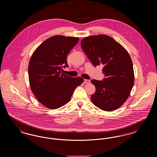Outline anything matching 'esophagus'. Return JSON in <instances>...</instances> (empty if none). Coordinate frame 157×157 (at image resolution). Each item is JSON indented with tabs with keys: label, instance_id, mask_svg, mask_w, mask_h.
Segmentation results:
<instances>
[{
	"label": "esophagus",
	"instance_id": "esophagus-1",
	"mask_svg": "<svg viewBox=\"0 0 157 157\" xmlns=\"http://www.w3.org/2000/svg\"><path fill=\"white\" fill-rule=\"evenodd\" d=\"M84 82H85V83H90V80H89V79H85L84 80Z\"/></svg>",
	"mask_w": 157,
	"mask_h": 157
}]
</instances>
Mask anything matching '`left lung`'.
<instances>
[{
  "mask_svg": "<svg viewBox=\"0 0 157 157\" xmlns=\"http://www.w3.org/2000/svg\"><path fill=\"white\" fill-rule=\"evenodd\" d=\"M81 47L94 67L103 65V81L92 79L96 88L91 101L105 111H114L125 103L134 83L133 63L127 50L106 35L90 36L81 40Z\"/></svg>",
  "mask_w": 157,
  "mask_h": 157,
  "instance_id": "obj_1",
  "label": "left lung"
}]
</instances>
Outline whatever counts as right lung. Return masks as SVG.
Here are the masks:
<instances>
[{"instance_id": "obj_1", "label": "right lung", "mask_w": 157, "mask_h": 157, "mask_svg": "<svg viewBox=\"0 0 157 157\" xmlns=\"http://www.w3.org/2000/svg\"><path fill=\"white\" fill-rule=\"evenodd\" d=\"M79 37L55 35L39 45L29 63L30 90L38 101L54 109L67 104L75 88L83 82L78 76L62 74V66L68 67L67 55L78 44Z\"/></svg>"}]
</instances>
